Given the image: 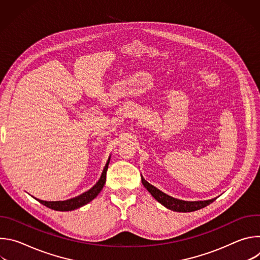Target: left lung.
<instances>
[{"mask_svg":"<svg viewBox=\"0 0 260 260\" xmlns=\"http://www.w3.org/2000/svg\"><path fill=\"white\" fill-rule=\"evenodd\" d=\"M142 183L144 186L147 188V190L149 191L152 197L159 202L161 205H164L166 208L176 211V212H193L200 209H203L205 207H207L208 205H210L211 203H213L215 201V199L213 200H209V201H204V202H185V201H180L177 199H174L166 193H164L162 191H160L159 189H157L156 187H154L153 185H151L150 183H148L143 177H142Z\"/></svg>","mask_w":260,"mask_h":260,"instance_id":"obj_1","label":"left lung"}]
</instances>
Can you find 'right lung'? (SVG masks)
Masks as SVG:
<instances>
[{
	"label": "right lung",
	"mask_w": 260,
	"mask_h": 260,
	"mask_svg": "<svg viewBox=\"0 0 260 260\" xmlns=\"http://www.w3.org/2000/svg\"><path fill=\"white\" fill-rule=\"evenodd\" d=\"M109 161H110V158L108 159V161L104 168V171L102 173L100 180L96 182L94 186L92 188H90L88 191H86L76 198H74V199L68 200V201H61V202H45V201H41V200H38V201L42 205L46 206L47 208H50V209L56 210V211H72V210L78 209V208L88 204L100 193V191L104 187V184L106 183V174H107Z\"/></svg>",
	"instance_id": "1"
}]
</instances>
